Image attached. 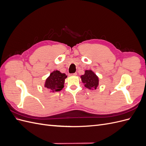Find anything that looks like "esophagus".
<instances>
[{"label": "esophagus", "mask_w": 146, "mask_h": 146, "mask_svg": "<svg viewBox=\"0 0 146 146\" xmlns=\"http://www.w3.org/2000/svg\"><path fill=\"white\" fill-rule=\"evenodd\" d=\"M70 75H72V76H77V72H75V73H74V74H70Z\"/></svg>", "instance_id": "obj_1"}]
</instances>
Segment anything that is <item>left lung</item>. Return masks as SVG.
I'll use <instances>...</instances> for the list:
<instances>
[{
  "mask_svg": "<svg viewBox=\"0 0 146 146\" xmlns=\"http://www.w3.org/2000/svg\"><path fill=\"white\" fill-rule=\"evenodd\" d=\"M80 77L84 85L89 90H96L99 85V78L91 70H86Z\"/></svg>",
  "mask_w": 146,
  "mask_h": 146,
  "instance_id": "obj_1",
  "label": "left lung"
}]
</instances>
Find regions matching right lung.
Segmentation results:
<instances>
[{"mask_svg": "<svg viewBox=\"0 0 146 146\" xmlns=\"http://www.w3.org/2000/svg\"><path fill=\"white\" fill-rule=\"evenodd\" d=\"M67 76L64 73H61L59 70H54L46 80L44 87L50 90V92L60 91L64 88L65 79Z\"/></svg>", "mask_w": 146, "mask_h": 146, "instance_id": "right-lung-1", "label": "right lung"}]
</instances>
